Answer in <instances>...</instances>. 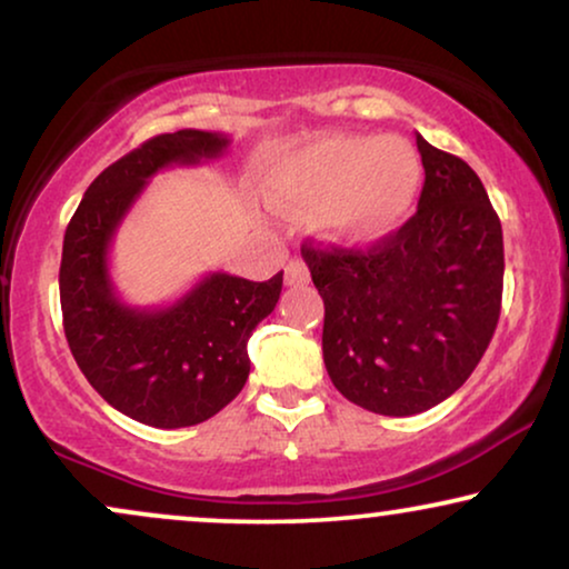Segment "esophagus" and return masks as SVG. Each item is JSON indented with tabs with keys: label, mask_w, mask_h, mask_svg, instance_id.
<instances>
[{
	"label": "esophagus",
	"mask_w": 569,
	"mask_h": 569,
	"mask_svg": "<svg viewBox=\"0 0 569 569\" xmlns=\"http://www.w3.org/2000/svg\"><path fill=\"white\" fill-rule=\"evenodd\" d=\"M284 282L290 287H302L310 282V271L308 263L302 259H290V263L284 267Z\"/></svg>",
	"instance_id": "1"
}]
</instances>
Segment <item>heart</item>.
Masks as SVG:
<instances>
[{"instance_id":"b5f03b06","label":"heart","mask_w":569,"mask_h":569,"mask_svg":"<svg viewBox=\"0 0 569 569\" xmlns=\"http://www.w3.org/2000/svg\"><path fill=\"white\" fill-rule=\"evenodd\" d=\"M419 189L422 162L407 139L337 134L287 152L267 178V201L282 214H313L331 243L370 246L409 220Z\"/></svg>"}]
</instances>
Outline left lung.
<instances>
[{
	"label": "left lung",
	"mask_w": 569,
	"mask_h": 569,
	"mask_svg": "<svg viewBox=\"0 0 569 569\" xmlns=\"http://www.w3.org/2000/svg\"><path fill=\"white\" fill-rule=\"evenodd\" d=\"M417 214L368 251L300 248L323 298V362L357 407H438L487 352L502 302V224L479 176L417 134Z\"/></svg>",
	"instance_id": "8db88e82"
}]
</instances>
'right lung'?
I'll use <instances>...</instances> for the list:
<instances>
[{
  "mask_svg": "<svg viewBox=\"0 0 569 569\" xmlns=\"http://www.w3.org/2000/svg\"><path fill=\"white\" fill-rule=\"evenodd\" d=\"M220 131L158 134L108 166L67 224L59 295L64 333L90 386L137 422L176 430L214 417L246 386L248 339L274 310L282 271L267 282L212 271L166 308L127 306L108 274V248L158 170L199 166L228 150Z\"/></svg>",
  "mask_w": 569,
  "mask_h": 569,
  "instance_id": "obj_1",
  "label": "right lung"
}]
</instances>
